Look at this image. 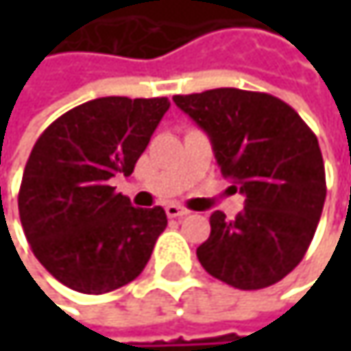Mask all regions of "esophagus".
I'll use <instances>...</instances> for the list:
<instances>
[{"label": "esophagus", "mask_w": 351, "mask_h": 351, "mask_svg": "<svg viewBox=\"0 0 351 351\" xmlns=\"http://www.w3.org/2000/svg\"><path fill=\"white\" fill-rule=\"evenodd\" d=\"M167 215L169 217H184V215H189V209L180 207V205H167Z\"/></svg>", "instance_id": "esophagus-1"}]
</instances>
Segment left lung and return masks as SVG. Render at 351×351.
Listing matches in <instances>:
<instances>
[{"instance_id": "obj_1", "label": "left lung", "mask_w": 351, "mask_h": 351, "mask_svg": "<svg viewBox=\"0 0 351 351\" xmlns=\"http://www.w3.org/2000/svg\"><path fill=\"white\" fill-rule=\"evenodd\" d=\"M173 101L207 132L221 175L245 197L236 219L211 213V234L197 247L201 266L242 291L282 280L309 250L325 203L317 136L268 93L221 87Z\"/></svg>"}]
</instances>
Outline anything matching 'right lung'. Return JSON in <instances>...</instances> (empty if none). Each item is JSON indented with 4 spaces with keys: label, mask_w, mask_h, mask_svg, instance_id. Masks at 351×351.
<instances>
[{
    "label": "right lung",
    "mask_w": 351,
    "mask_h": 351,
    "mask_svg": "<svg viewBox=\"0 0 351 351\" xmlns=\"http://www.w3.org/2000/svg\"><path fill=\"white\" fill-rule=\"evenodd\" d=\"M171 107L167 97H99L54 119L26 162L18 209L38 262L64 287L104 295L132 282L167 228L111 178L130 176Z\"/></svg>",
    "instance_id": "obj_1"
}]
</instances>
